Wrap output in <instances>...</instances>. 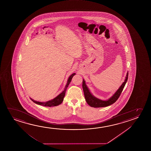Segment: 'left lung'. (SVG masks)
Wrapping results in <instances>:
<instances>
[{
	"instance_id": "1",
	"label": "left lung",
	"mask_w": 151,
	"mask_h": 151,
	"mask_svg": "<svg viewBox=\"0 0 151 151\" xmlns=\"http://www.w3.org/2000/svg\"><path fill=\"white\" fill-rule=\"evenodd\" d=\"M128 72L127 73L124 81L118 89V90L114 93V95L111 97L109 98L108 99L106 100H103L98 99L95 97L91 93L90 90L86 84V81L83 79V88L84 91V96L85 98L86 102L91 107L93 108H101V107H107L111 104H113L118 100L120 97L121 93L123 91V88L125 86V84L128 81Z\"/></svg>"
}]
</instances>
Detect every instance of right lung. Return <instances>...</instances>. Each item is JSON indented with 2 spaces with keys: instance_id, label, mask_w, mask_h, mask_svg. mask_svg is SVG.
Wrapping results in <instances>:
<instances>
[{
  "instance_id": "obj_1",
  "label": "right lung",
  "mask_w": 151,
  "mask_h": 151,
  "mask_svg": "<svg viewBox=\"0 0 151 151\" xmlns=\"http://www.w3.org/2000/svg\"><path fill=\"white\" fill-rule=\"evenodd\" d=\"M76 74L75 73H73L72 75H70V77H68V78L67 79V83L65 86V88L64 89L63 91H62V93H60L55 98H54L52 100H49L46 102H40V101H37L35 100H33L32 98H31V100L33 102H35L36 104L45 106V107H54V106H58L59 104H61L64 100V98L65 97V93L67 89L68 86L70 84V81H72L73 77Z\"/></svg>"
}]
</instances>
